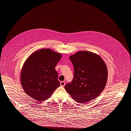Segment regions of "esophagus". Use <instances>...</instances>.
I'll return each instance as SVG.
<instances>
[{
    "label": "esophagus",
    "mask_w": 131,
    "mask_h": 131,
    "mask_svg": "<svg viewBox=\"0 0 131 131\" xmlns=\"http://www.w3.org/2000/svg\"><path fill=\"white\" fill-rule=\"evenodd\" d=\"M65 85V81H61L60 82V85L61 86H64Z\"/></svg>",
    "instance_id": "obj_1"
}]
</instances>
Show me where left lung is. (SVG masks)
Masks as SVG:
<instances>
[{"instance_id": "8db88e82", "label": "left lung", "mask_w": 131, "mask_h": 131, "mask_svg": "<svg viewBox=\"0 0 131 131\" xmlns=\"http://www.w3.org/2000/svg\"><path fill=\"white\" fill-rule=\"evenodd\" d=\"M70 59L74 68V78L64 88L75 102L86 104L98 97L106 86V66L99 56L87 51H80Z\"/></svg>"}]
</instances>
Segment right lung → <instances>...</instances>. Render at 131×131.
Here are the masks:
<instances>
[{"instance_id": "right-lung-1", "label": "right lung", "mask_w": 131, "mask_h": 131, "mask_svg": "<svg viewBox=\"0 0 131 131\" xmlns=\"http://www.w3.org/2000/svg\"><path fill=\"white\" fill-rule=\"evenodd\" d=\"M61 56L50 49H42L27 58L20 74L21 84L25 93L39 102L50 98L60 86L55 67Z\"/></svg>"}]
</instances>
